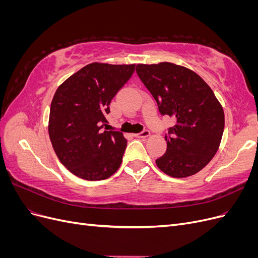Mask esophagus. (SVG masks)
I'll return each mask as SVG.
<instances>
[{
    "instance_id": "obj_1",
    "label": "esophagus",
    "mask_w": 258,
    "mask_h": 258,
    "mask_svg": "<svg viewBox=\"0 0 258 258\" xmlns=\"http://www.w3.org/2000/svg\"><path fill=\"white\" fill-rule=\"evenodd\" d=\"M150 135H151V132L148 131L147 129H145L141 132H139V134H136L135 137H137V138H147V137H150Z\"/></svg>"
}]
</instances>
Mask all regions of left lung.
Here are the masks:
<instances>
[{"label": "left lung", "instance_id": "left-lung-1", "mask_svg": "<svg viewBox=\"0 0 258 258\" xmlns=\"http://www.w3.org/2000/svg\"><path fill=\"white\" fill-rule=\"evenodd\" d=\"M137 73L160 114L176 121L156 165L172 177L196 174L214 157L224 132V111L213 90L197 73L171 62L138 64Z\"/></svg>", "mask_w": 258, "mask_h": 258}]
</instances>
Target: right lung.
Listing matches in <instances>:
<instances>
[{
	"mask_svg": "<svg viewBox=\"0 0 258 258\" xmlns=\"http://www.w3.org/2000/svg\"><path fill=\"white\" fill-rule=\"evenodd\" d=\"M136 64L93 62L62 83L51 101L48 132L59 160L87 181L113 175L121 165L127 140L120 131L104 130L112 99Z\"/></svg>",
	"mask_w": 258,
	"mask_h": 258,
	"instance_id": "right-lung-1",
	"label": "right lung"
}]
</instances>
